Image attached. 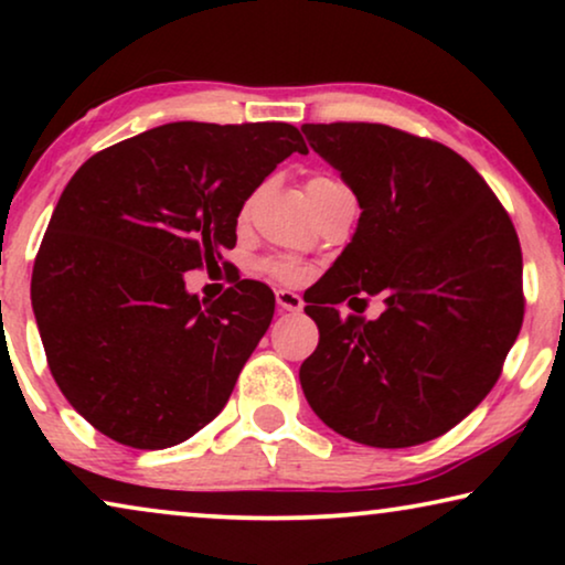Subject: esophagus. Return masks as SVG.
Wrapping results in <instances>:
<instances>
[{"label":"esophagus","mask_w":565,"mask_h":565,"mask_svg":"<svg viewBox=\"0 0 565 565\" xmlns=\"http://www.w3.org/2000/svg\"><path fill=\"white\" fill-rule=\"evenodd\" d=\"M275 300H277V306H280V311H290V313L303 311V298H300L298 292H292V290L280 288L275 292Z\"/></svg>","instance_id":"34e87169"}]
</instances>
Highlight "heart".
<instances>
[{
    "mask_svg": "<svg viewBox=\"0 0 565 565\" xmlns=\"http://www.w3.org/2000/svg\"><path fill=\"white\" fill-rule=\"evenodd\" d=\"M337 184H342V182L334 180V177H313V180L308 182V190L337 188ZM249 205H252V200L244 205V213H249ZM262 269H265L269 277H275V280H280V282H298V280H303V277H306V267L292 257H269V259L262 262Z\"/></svg>",
    "mask_w": 565,
    "mask_h": 565,
    "instance_id": "b5f03b06",
    "label": "heart"
}]
</instances>
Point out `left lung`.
Masks as SVG:
<instances>
[{
	"mask_svg": "<svg viewBox=\"0 0 565 565\" xmlns=\"http://www.w3.org/2000/svg\"><path fill=\"white\" fill-rule=\"evenodd\" d=\"M362 207L306 296L319 347L300 365L316 416L352 443L412 447L466 419L499 381L524 316L522 249L489 184L445 143L383 122H306ZM381 295L375 322L354 302ZM358 311L342 320L335 303Z\"/></svg>",
	"mask_w": 565,
	"mask_h": 565,
	"instance_id": "8db88e82",
	"label": "left lung"
}]
</instances>
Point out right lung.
<instances>
[{"label": "right lung", "mask_w": 565, "mask_h": 565, "mask_svg": "<svg viewBox=\"0 0 565 565\" xmlns=\"http://www.w3.org/2000/svg\"><path fill=\"white\" fill-rule=\"evenodd\" d=\"M292 151L288 122H167L95 153L61 192L33 311L68 404L97 431L161 450L213 422L275 313L257 280L205 303L182 273L234 249L246 198Z\"/></svg>", "instance_id": "right-lung-1"}]
</instances>
